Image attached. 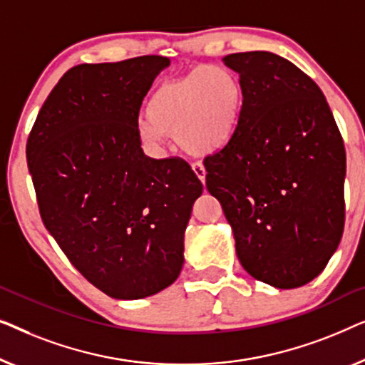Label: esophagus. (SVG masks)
I'll use <instances>...</instances> for the list:
<instances>
[{"label": "esophagus", "instance_id": "34e87169", "mask_svg": "<svg viewBox=\"0 0 365 365\" xmlns=\"http://www.w3.org/2000/svg\"><path fill=\"white\" fill-rule=\"evenodd\" d=\"M192 168H193L195 175L198 177V180L202 182V183H205V177H207V170H205V167L202 165V163L195 162V163H192Z\"/></svg>", "mask_w": 365, "mask_h": 365}]
</instances>
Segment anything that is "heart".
<instances>
[{"label": "heart", "instance_id": "obj_1", "mask_svg": "<svg viewBox=\"0 0 365 365\" xmlns=\"http://www.w3.org/2000/svg\"><path fill=\"white\" fill-rule=\"evenodd\" d=\"M243 99V86L232 69L202 66L157 87L147 104L148 120L140 122L138 133L155 148L173 133L185 152L208 155L233 137Z\"/></svg>", "mask_w": 365, "mask_h": 365}]
</instances>
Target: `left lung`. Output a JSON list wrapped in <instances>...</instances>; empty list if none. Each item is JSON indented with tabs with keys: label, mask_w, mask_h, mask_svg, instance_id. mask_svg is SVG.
<instances>
[{
	"label": "left lung",
	"mask_w": 365,
	"mask_h": 365,
	"mask_svg": "<svg viewBox=\"0 0 365 365\" xmlns=\"http://www.w3.org/2000/svg\"><path fill=\"white\" fill-rule=\"evenodd\" d=\"M243 110L227 145L205 158L207 188L233 227L255 279L292 289L314 279L344 232L346 150L322 91L266 51L228 54Z\"/></svg>",
	"instance_id": "left-lung-1"
}]
</instances>
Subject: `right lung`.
<instances>
[{"label":"right lung","instance_id":"obj_1","mask_svg":"<svg viewBox=\"0 0 365 365\" xmlns=\"http://www.w3.org/2000/svg\"><path fill=\"white\" fill-rule=\"evenodd\" d=\"M170 61L79 64L41 107L26 158L41 220L84 278L140 299L180 274L183 235L203 185L180 157L140 148L138 112Z\"/></svg>","mask_w":365,"mask_h":365}]
</instances>
